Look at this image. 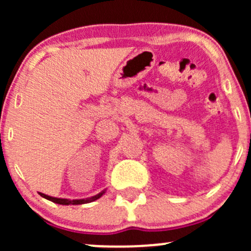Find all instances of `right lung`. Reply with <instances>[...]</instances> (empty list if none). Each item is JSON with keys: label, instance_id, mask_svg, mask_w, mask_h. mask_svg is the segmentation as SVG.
<instances>
[{"label": "right lung", "instance_id": "1", "mask_svg": "<svg viewBox=\"0 0 251 251\" xmlns=\"http://www.w3.org/2000/svg\"><path fill=\"white\" fill-rule=\"evenodd\" d=\"M105 192H106V189L102 190L101 192H99V194L96 195V196H92V197H88V198H82V200H67V198L51 197V196L45 195V194H42V192H39V195L41 196V197L46 198V200L53 201V203H56V204H61V205H79V204L91 203V201L99 200V198L101 197V196L105 194Z\"/></svg>", "mask_w": 251, "mask_h": 251}]
</instances>
